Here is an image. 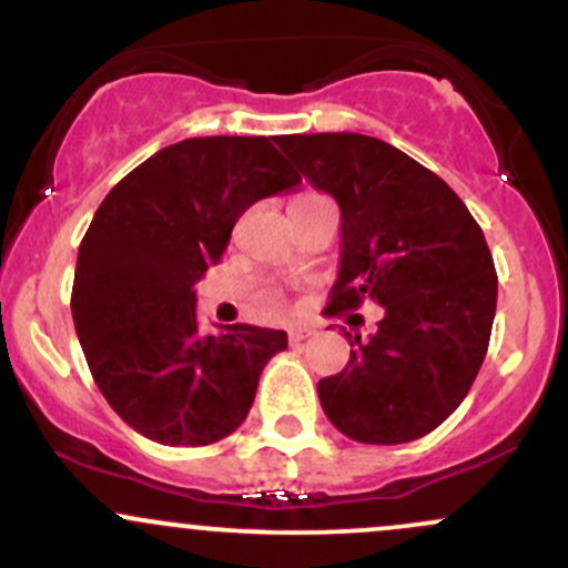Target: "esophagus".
Instances as JSON below:
<instances>
[{"instance_id": "obj_1", "label": "esophagus", "mask_w": 568, "mask_h": 568, "mask_svg": "<svg viewBox=\"0 0 568 568\" xmlns=\"http://www.w3.org/2000/svg\"><path fill=\"white\" fill-rule=\"evenodd\" d=\"M312 334H315V331H312L310 325H293V328L288 331V338H291V344H302L304 338H310Z\"/></svg>"}]
</instances>
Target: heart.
Instances as JSON below:
<instances>
[{"instance_id":"b5f03b06","label":"heart","mask_w":568,"mask_h":568,"mask_svg":"<svg viewBox=\"0 0 568 568\" xmlns=\"http://www.w3.org/2000/svg\"><path fill=\"white\" fill-rule=\"evenodd\" d=\"M312 197H321V194H302V197H296V202L298 200H312Z\"/></svg>"}]
</instances>
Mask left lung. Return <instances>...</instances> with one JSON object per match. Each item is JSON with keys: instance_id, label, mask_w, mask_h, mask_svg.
Instances as JSON below:
<instances>
[{"instance_id": "1", "label": "left lung", "mask_w": 568, "mask_h": 568, "mask_svg": "<svg viewBox=\"0 0 568 568\" xmlns=\"http://www.w3.org/2000/svg\"><path fill=\"white\" fill-rule=\"evenodd\" d=\"M275 143L342 211V262L328 315L376 302L368 342L349 338L342 374L317 382L325 416L357 443L433 433L470 393L497 312V270L478 221L446 181L361 133Z\"/></svg>"}]
</instances>
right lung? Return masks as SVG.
<instances>
[{
	"label": "right lung",
	"instance_id": "1",
	"mask_svg": "<svg viewBox=\"0 0 568 568\" xmlns=\"http://www.w3.org/2000/svg\"><path fill=\"white\" fill-rule=\"evenodd\" d=\"M302 184L264 135L160 149L116 184L84 232L71 317L90 374L122 422L162 446H207L245 422L285 331H197L194 283L256 200Z\"/></svg>",
	"mask_w": 568,
	"mask_h": 568
}]
</instances>
